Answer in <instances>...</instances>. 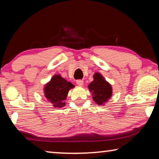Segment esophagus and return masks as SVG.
Masks as SVG:
<instances>
[{
    "label": "esophagus",
    "mask_w": 159,
    "mask_h": 159,
    "mask_svg": "<svg viewBox=\"0 0 159 159\" xmlns=\"http://www.w3.org/2000/svg\"><path fill=\"white\" fill-rule=\"evenodd\" d=\"M76 84L79 86H82L83 85V80H76Z\"/></svg>",
    "instance_id": "34e87169"
}]
</instances>
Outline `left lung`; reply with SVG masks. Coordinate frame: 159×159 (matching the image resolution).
<instances>
[{"label":"left lung","instance_id":"1","mask_svg":"<svg viewBox=\"0 0 159 159\" xmlns=\"http://www.w3.org/2000/svg\"><path fill=\"white\" fill-rule=\"evenodd\" d=\"M88 87L92 93L93 101L99 106L105 105L111 98L112 86L99 72L94 74L93 80Z\"/></svg>","mask_w":159,"mask_h":159}]
</instances>
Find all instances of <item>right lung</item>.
<instances>
[{"label":"right lung","instance_id":"obj_1","mask_svg":"<svg viewBox=\"0 0 159 159\" xmlns=\"http://www.w3.org/2000/svg\"><path fill=\"white\" fill-rule=\"evenodd\" d=\"M74 87V85L61 77L60 74H55L44 85V95L53 107L61 108L65 106L69 91Z\"/></svg>","mask_w":159,"mask_h":159}]
</instances>
